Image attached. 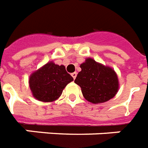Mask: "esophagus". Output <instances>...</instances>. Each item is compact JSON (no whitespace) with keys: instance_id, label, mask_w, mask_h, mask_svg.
Returning <instances> with one entry per match:
<instances>
[{"instance_id":"34e87169","label":"esophagus","mask_w":148,"mask_h":148,"mask_svg":"<svg viewBox=\"0 0 148 148\" xmlns=\"http://www.w3.org/2000/svg\"><path fill=\"white\" fill-rule=\"evenodd\" d=\"M71 75H72V77H74V79H75V78H76V76H77V73H76V72H74V73L71 74Z\"/></svg>"}]
</instances>
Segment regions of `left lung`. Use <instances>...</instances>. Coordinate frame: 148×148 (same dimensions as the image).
Wrapping results in <instances>:
<instances>
[{
  "mask_svg": "<svg viewBox=\"0 0 148 148\" xmlns=\"http://www.w3.org/2000/svg\"><path fill=\"white\" fill-rule=\"evenodd\" d=\"M82 71L74 82L82 89L87 101L92 103L106 102L116 95L119 89L117 74L111 68L104 66L92 58L81 64Z\"/></svg>",
  "mask_w": 148,
  "mask_h": 148,
  "instance_id": "left-lung-1",
  "label": "left lung"
}]
</instances>
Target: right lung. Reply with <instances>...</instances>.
<instances>
[{
  "mask_svg": "<svg viewBox=\"0 0 148 148\" xmlns=\"http://www.w3.org/2000/svg\"><path fill=\"white\" fill-rule=\"evenodd\" d=\"M73 80L64 66L49 62L31 74L29 82L35 99L42 102H52L59 98L63 89Z\"/></svg>",
  "mask_w": 148,
  "mask_h": 148,
  "instance_id": "add662e5",
  "label": "right lung"
}]
</instances>
